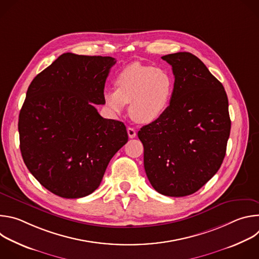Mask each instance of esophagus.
<instances>
[{
    "mask_svg": "<svg viewBox=\"0 0 259 259\" xmlns=\"http://www.w3.org/2000/svg\"><path fill=\"white\" fill-rule=\"evenodd\" d=\"M127 132H128V136L130 138H134L136 136V130L134 128H132V127H128L127 128Z\"/></svg>",
    "mask_w": 259,
    "mask_h": 259,
    "instance_id": "1",
    "label": "esophagus"
}]
</instances>
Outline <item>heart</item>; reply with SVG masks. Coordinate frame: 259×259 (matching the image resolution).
<instances>
[{"mask_svg": "<svg viewBox=\"0 0 259 259\" xmlns=\"http://www.w3.org/2000/svg\"><path fill=\"white\" fill-rule=\"evenodd\" d=\"M117 89H106L103 100L115 115L130 103L131 118L142 124L159 120L167 112L173 98L175 82L166 69L133 62L117 76Z\"/></svg>", "mask_w": 259, "mask_h": 259, "instance_id": "obj_1", "label": "heart"}]
</instances>
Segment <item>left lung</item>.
<instances>
[{"label":"left lung","mask_w":259,"mask_h":259,"mask_svg":"<svg viewBox=\"0 0 259 259\" xmlns=\"http://www.w3.org/2000/svg\"><path fill=\"white\" fill-rule=\"evenodd\" d=\"M174 75V94L167 112L143 126L144 170L153 188L169 197L199 191L218 171L231 132L226 90L190 52L162 57Z\"/></svg>","instance_id":"1"}]
</instances>
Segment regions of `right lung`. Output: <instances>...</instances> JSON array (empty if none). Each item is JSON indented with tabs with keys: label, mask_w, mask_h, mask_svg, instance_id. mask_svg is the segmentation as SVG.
Segmentation results:
<instances>
[{
	"label": "right lung",
	"mask_w": 259,
	"mask_h": 259,
	"mask_svg": "<svg viewBox=\"0 0 259 259\" xmlns=\"http://www.w3.org/2000/svg\"><path fill=\"white\" fill-rule=\"evenodd\" d=\"M116 59L60 55L30 83L20 109V152L29 172L56 196L92 194L115 154L128 141L124 123L102 118L93 104Z\"/></svg>",
	"instance_id": "right-lung-1"
}]
</instances>
